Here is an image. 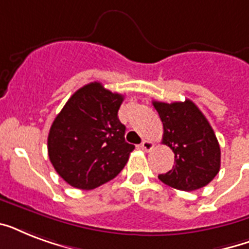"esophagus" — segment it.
Wrapping results in <instances>:
<instances>
[{"instance_id": "obj_1", "label": "esophagus", "mask_w": 249, "mask_h": 249, "mask_svg": "<svg viewBox=\"0 0 249 249\" xmlns=\"http://www.w3.org/2000/svg\"><path fill=\"white\" fill-rule=\"evenodd\" d=\"M141 148L143 150V151H151L152 148H154V142L148 140H144L142 143H141Z\"/></svg>"}]
</instances>
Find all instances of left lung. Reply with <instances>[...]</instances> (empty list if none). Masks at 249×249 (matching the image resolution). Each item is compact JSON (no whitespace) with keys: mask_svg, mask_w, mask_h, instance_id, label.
Masks as SVG:
<instances>
[{"mask_svg":"<svg viewBox=\"0 0 249 249\" xmlns=\"http://www.w3.org/2000/svg\"><path fill=\"white\" fill-rule=\"evenodd\" d=\"M163 123V143L174 152L173 169L159 174L165 185L182 191L201 189L220 172L221 150L212 126L196 105L154 101Z\"/></svg>","mask_w":249,"mask_h":249,"instance_id":"left-lung-1","label":"left lung"}]
</instances>
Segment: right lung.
<instances>
[{"label": "right lung", "mask_w": 249, "mask_h": 249, "mask_svg": "<svg viewBox=\"0 0 249 249\" xmlns=\"http://www.w3.org/2000/svg\"><path fill=\"white\" fill-rule=\"evenodd\" d=\"M124 95L90 83L72 94L53 121L49 159L68 185L91 190L120 173L134 146L125 142L117 112Z\"/></svg>", "instance_id": "obj_1"}]
</instances>
